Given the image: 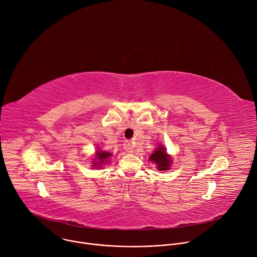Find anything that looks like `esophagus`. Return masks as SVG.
Instances as JSON below:
<instances>
[{"label":"esophagus","mask_w":257,"mask_h":257,"mask_svg":"<svg viewBox=\"0 0 257 257\" xmlns=\"http://www.w3.org/2000/svg\"><path fill=\"white\" fill-rule=\"evenodd\" d=\"M124 149L127 153H133V150H134V146L132 144L131 141H125L124 143Z\"/></svg>","instance_id":"34e87169"}]
</instances>
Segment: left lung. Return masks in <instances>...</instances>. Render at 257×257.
<instances>
[{"instance_id":"8db88e82","label":"left lung","mask_w":257,"mask_h":257,"mask_svg":"<svg viewBox=\"0 0 257 257\" xmlns=\"http://www.w3.org/2000/svg\"><path fill=\"white\" fill-rule=\"evenodd\" d=\"M151 161L156 163L158 165V169L160 171H166L170 167V158L167 156V153L165 152L164 148L158 149L150 158Z\"/></svg>"}]
</instances>
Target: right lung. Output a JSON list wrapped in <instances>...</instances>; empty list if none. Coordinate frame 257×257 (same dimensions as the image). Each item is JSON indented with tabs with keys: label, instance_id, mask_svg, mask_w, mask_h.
I'll return each instance as SVG.
<instances>
[{
	"label": "right lung",
	"instance_id": "1",
	"mask_svg": "<svg viewBox=\"0 0 257 257\" xmlns=\"http://www.w3.org/2000/svg\"><path fill=\"white\" fill-rule=\"evenodd\" d=\"M111 156H112V154L104 153V152L100 151V152H98V153L96 154V159L98 160V163H99V164H102L103 161H105L106 159H108ZM93 166H96V163H95V162L93 163Z\"/></svg>",
	"mask_w": 257,
	"mask_h": 257
}]
</instances>
